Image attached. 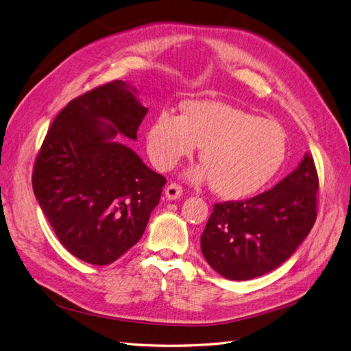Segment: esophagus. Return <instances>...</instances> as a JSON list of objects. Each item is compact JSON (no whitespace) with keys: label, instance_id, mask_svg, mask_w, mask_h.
Returning <instances> with one entry per match:
<instances>
[{"label":"esophagus","instance_id":"esophagus-1","mask_svg":"<svg viewBox=\"0 0 351 351\" xmlns=\"http://www.w3.org/2000/svg\"><path fill=\"white\" fill-rule=\"evenodd\" d=\"M183 195V189L180 187L178 184L176 183H171L167 189H165V196L168 200H176V199H180Z\"/></svg>","mask_w":351,"mask_h":351}]
</instances>
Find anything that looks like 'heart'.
Instances as JSON below:
<instances>
[{"instance_id": "b5f03b06", "label": "heart", "mask_w": 351, "mask_h": 351, "mask_svg": "<svg viewBox=\"0 0 351 351\" xmlns=\"http://www.w3.org/2000/svg\"><path fill=\"white\" fill-rule=\"evenodd\" d=\"M196 146L204 165L190 169V182H209L219 196L239 199L280 171L287 136L277 121L217 101L186 102L183 115L161 111L147 127L146 149L161 171L192 156Z\"/></svg>"}]
</instances>
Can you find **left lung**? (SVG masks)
<instances>
[{
    "label": "left lung",
    "instance_id": "obj_1",
    "mask_svg": "<svg viewBox=\"0 0 351 351\" xmlns=\"http://www.w3.org/2000/svg\"><path fill=\"white\" fill-rule=\"evenodd\" d=\"M319 182L304 154L293 173L268 192L217 204L200 236L202 254L222 277L246 281L278 268L309 234Z\"/></svg>",
    "mask_w": 351,
    "mask_h": 351
}]
</instances>
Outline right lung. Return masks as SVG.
<instances>
[{
  "label": "right lung",
  "mask_w": 351,
  "mask_h": 351,
  "mask_svg": "<svg viewBox=\"0 0 351 351\" xmlns=\"http://www.w3.org/2000/svg\"><path fill=\"white\" fill-rule=\"evenodd\" d=\"M147 108L123 80L67 104L36 158L32 186L60 243L73 256L108 265L141 240L167 180L117 134L137 139Z\"/></svg>",
  "instance_id": "1"
}]
</instances>
